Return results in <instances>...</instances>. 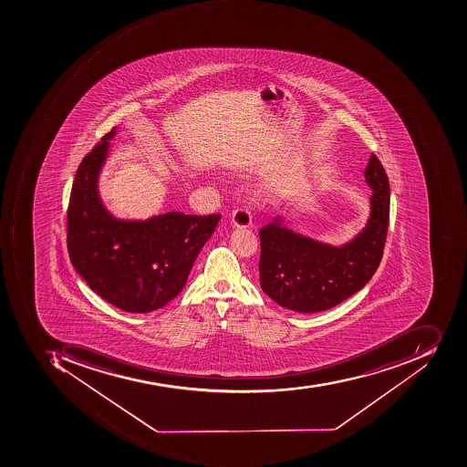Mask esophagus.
<instances>
[{"mask_svg":"<svg viewBox=\"0 0 467 467\" xmlns=\"http://www.w3.org/2000/svg\"><path fill=\"white\" fill-rule=\"evenodd\" d=\"M232 223L237 229H245L251 225V213L244 207H238L233 212Z\"/></svg>","mask_w":467,"mask_h":467,"instance_id":"esophagus-1","label":"esophagus"}]
</instances>
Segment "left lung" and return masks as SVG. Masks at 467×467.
Instances as JSON below:
<instances>
[{
    "label": "left lung",
    "mask_w": 467,
    "mask_h": 467,
    "mask_svg": "<svg viewBox=\"0 0 467 467\" xmlns=\"http://www.w3.org/2000/svg\"><path fill=\"white\" fill-rule=\"evenodd\" d=\"M365 182L372 189L367 225L345 244L331 245L294 233L283 217L260 230V284L278 306L311 314L338 306L362 290L382 260L389 224V181L370 156Z\"/></svg>",
    "instance_id": "obj_1"
}]
</instances>
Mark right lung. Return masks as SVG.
<instances>
[{
  "mask_svg": "<svg viewBox=\"0 0 467 467\" xmlns=\"http://www.w3.org/2000/svg\"><path fill=\"white\" fill-rule=\"evenodd\" d=\"M116 128L85 156L75 174L67 219L69 258L90 290L126 312L156 311L186 285L220 214L169 212L146 220L116 219L98 190Z\"/></svg>",
  "mask_w": 467,
  "mask_h": 467,
  "instance_id": "obj_1",
  "label": "right lung"
}]
</instances>
